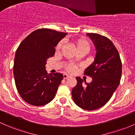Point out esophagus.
<instances>
[{
	"label": "esophagus",
	"instance_id": "1",
	"mask_svg": "<svg viewBox=\"0 0 135 135\" xmlns=\"http://www.w3.org/2000/svg\"><path fill=\"white\" fill-rule=\"evenodd\" d=\"M69 78V75L66 74H63V78L64 79H66V78Z\"/></svg>",
	"mask_w": 135,
	"mask_h": 135
}]
</instances>
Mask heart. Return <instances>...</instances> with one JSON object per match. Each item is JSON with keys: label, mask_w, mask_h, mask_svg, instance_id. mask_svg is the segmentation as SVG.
Wrapping results in <instances>:
<instances>
[{"label": "heart", "mask_w": 135, "mask_h": 135, "mask_svg": "<svg viewBox=\"0 0 135 135\" xmlns=\"http://www.w3.org/2000/svg\"><path fill=\"white\" fill-rule=\"evenodd\" d=\"M72 42H73L74 45L75 46V47H76V49L77 50H78L81 49H84L87 50H89V48H90L89 42L86 41L85 39H76L72 41ZM63 41L59 42V43L57 45L56 47V51H59V50L61 49L62 46H63ZM76 69H77L76 66H74V65H69V66H66V70H67L69 72H70V73H73V72H74L76 71Z\"/></svg>", "instance_id": "obj_1"}]
</instances>
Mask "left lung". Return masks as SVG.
Here are the masks:
<instances>
[{"mask_svg":"<svg viewBox=\"0 0 135 135\" xmlns=\"http://www.w3.org/2000/svg\"><path fill=\"white\" fill-rule=\"evenodd\" d=\"M96 50L94 61L85 70L84 74L93 79L90 83L76 77L77 85L72 89L74 103L80 108L96 110L105 105L120 84L122 61L117 49L106 37L97 33H86Z\"/></svg>","mask_w":135,"mask_h":135,"instance_id":"8db88e82","label":"left lung"}]
</instances>
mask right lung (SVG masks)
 Here are the masks:
<instances>
[{
	"label": "right lung",
	"instance_id": "1",
	"mask_svg": "<svg viewBox=\"0 0 135 135\" xmlns=\"http://www.w3.org/2000/svg\"><path fill=\"white\" fill-rule=\"evenodd\" d=\"M67 33L38 29L26 37L17 49L13 75L18 93L29 104L41 106L55 97L63 79L61 73L49 74L46 61L55 54L58 42Z\"/></svg>",
	"mask_w": 135,
	"mask_h": 135
}]
</instances>
